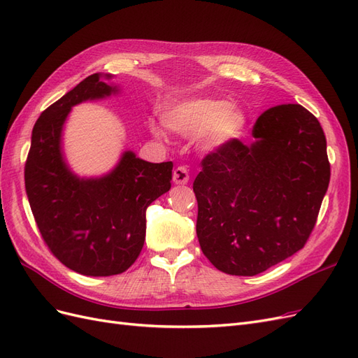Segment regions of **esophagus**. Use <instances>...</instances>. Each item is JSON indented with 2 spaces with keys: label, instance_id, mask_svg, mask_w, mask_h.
Here are the masks:
<instances>
[{
  "label": "esophagus",
  "instance_id": "esophagus-1",
  "mask_svg": "<svg viewBox=\"0 0 358 358\" xmlns=\"http://www.w3.org/2000/svg\"><path fill=\"white\" fill-rule=\"evenodd\" d=\"M189 180V173L185 167H176L173 170V182L176 183V185H185Z\"/></svg>",
  "mask_w": 358,
  "mask_h": 358
}]
</instances>
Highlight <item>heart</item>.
Returning a JSON list of instances; mask_svg holds the SVG:
<instances>
[{
    "label": "heart",
    "instance_id": "heart-1",
    "mask_svg": "<svg viewBox=\"0 0 358 358\" xmlns=\"http://www.w3.org/2000/svg\"><path fill=\"white\" fill-rule=\"evenodd\" d=\"M164 124L180 136L200 134V145L206 152H220L239 140L248 125L243 109L222 99L196 96L171 104L162 115ZM150 129L157 137L164 133L155 124Z\"/></svg>",
    "mask_w": 358,
    "mask_h": 358
}]
</instances>
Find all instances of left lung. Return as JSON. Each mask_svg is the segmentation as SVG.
<instances>
[{
  "instance_id": "obj_1",
  "label": "left lung",
  "mask_w": 358,
  "mask_h": 358,
  "mask_svg": "<svg viewBox=\"0 0 358 358\" xmlns=\"http://www.w3.org/2000/svg\"><path fill=\"white\" fill-rule=\"evenodd\" d=\"M255 142L237 140L201 161L194 180L197 237L224 273L254 276L305 246L330 182L327 142L300 104L266 110Z\"/></svg>"
}]
</instances>
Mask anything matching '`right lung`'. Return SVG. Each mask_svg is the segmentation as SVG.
I'll use <instances>...</instances> for the list:
<instances>
[{"label": "right lung", "instance_id": "add662e5", "mask_svg": "<svg viewBox=\"0 0 358 358\" xmlns=\"http://www.w3.org/2000/svg\"><path fill=\"white\" fill-rule=\"evenodd\" d=\"M95 73L40 115L32 128L25 189L43 241L59 262L86 276L125 272L142 251L146 209L171 187L173 162H148L125 150L112 171L79 178L62 152L71 107L119 92Z\"/></svg>", "mask_w": 358, "mask_h": 358}]
</instances>
